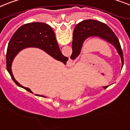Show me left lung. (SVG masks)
<instances>
[{"mask_svg": "<svg viewBox=\"0 0 130 130\" xmlns=\"http://www.w3.org/2000/svg\"><path fill=\"white\" fill-rule=\"evenodd\" d=\"M91 37H99L112 45L120 56L122 68L124 56L119 40L108 25L95 20H84L76 25L73 33L72 54L71 55V59L75 60L79 55L84 43ZM109 85L104 86L103 88L105 89Z\"/></svg>", "mask_w": 130, "mask_h": 130, "instance_id": "8db88e82", "label": "left lung"}]
</instances>
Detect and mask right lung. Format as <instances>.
I'll use <instances>...</instances> for the list:
<instances>
[{
  "mask_svg": "<svg viewBox=\"0 0 130 130\" xmlns=\"http://www.w3.org/2000/svg\"><path fill=\"white\" fill-rule=\"evenodd\" d=\"M29 47H35L43 50L54 59L61 61L64 64L68 58L64 56L60 50L54 31L48 24L41 22H32L21 26L12 35L8 45L6 52V68L12 80L18 86L22 87L27 91H32L28 87L19 84L14 78L12 72V64L14 58L21 51ZM40 97H45L43 95Z\"/></svg>",
  "mask_w": 130,
  "mask_h": 130,
  "instance_id": "obj_1",
  "label": "right lung"
}]
</instances>
